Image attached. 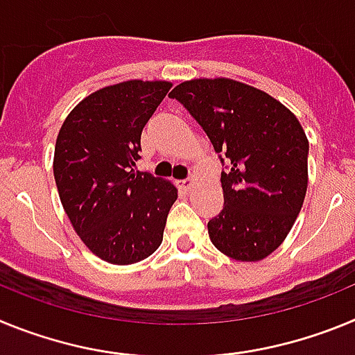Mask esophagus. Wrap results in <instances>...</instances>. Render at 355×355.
Instances as JSON below:
<instances>
[{
  "instance_id": "obj_1",
  "label": "esophagus",
  "mask_w": 355,
  "mask_h": 355,
  "mask_svg": "<svg viewBox=\"0 0 355 355\" xmlns=\"http://www.w3.org/2000/svg\"><path fill=\"white\" fill-rule=\"evenodd\" d=\"M193 184H196V180H193V178H188V180L181 181V187H183L184 190H190V188H193Z\"/></svg>"
}]
</instances>
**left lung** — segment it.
Wrapping results in <instances>:
<instances>
[{
	"label": "left lung",
	"mask_w": 355,
	"mask_h": 355,
	"mask_svg": "<svg viewBox=\"0 0 355 355\" xmlns=\"http://www.w3.org/2000/svg\"><path fill=\"white\" fill-rule=\"evenodd\" d=\"M220 155L224 208L208 222L209 240L236 261L274 252L300 213L309 142L299 119L259 89L229 78L183 81L171 92Z\"/></svg>",
	"instance_id": "left-lung-1"
}]
</instances>
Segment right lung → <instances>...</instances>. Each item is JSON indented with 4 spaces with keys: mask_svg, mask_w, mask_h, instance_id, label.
Returning <instances> with one entry per match:
<instances>
[{
    "mask_svg": "<svg viewBox=\"0 0 355 355\" xmlns=\"http://www.w3.org/2000/svg\"><path fill=\"white\" fill-rule=\"evenodd\" d=\"M172 83L130 80L87 96L62 124L53 174L72 227L97 258L131 265L149 258L178 190L137 171L142 130Z\"/></svg>",
    "mask_w": 355,
    "mask_h": 355,
    "instance_id": "obj_1",
    "label": "right lung"
}]
</instances>
